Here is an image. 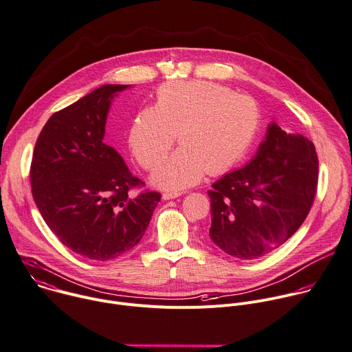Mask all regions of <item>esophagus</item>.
Returning <instances> with one entry per match:
<instances>
[{
  "label": "esophagus",
  "mask_w": 352,
  "mask_h": 352,
  "mask_svg": "<svg viewBox=\"0 0 352 352\" xmlns=\"http://www.w3.org/2000/svg\"><path fill=\"white\" fill-rule=\"evenodd\" d=\"M178 196H181V193H178V192H164V193L162 195V197H163L164 200L175 199V197H178Z\"/></svg>",
  "instance_id": "34e87169"
}]
</instances>
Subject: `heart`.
Segmentation results:
<instances>
[{
	"label": "heart",
	"instance_id": "obj_1",
	"mask_svg": "<svg viewBox=\"0 0 352 352\" xmlns=\"http://www.w3.org/2000/svg\"><path fill=\"white\" fill-rule=\"evenodd\" d=\"M263 127L258 103L211 81H171L156 91L153 106L138 110L127 130L135 160L155 168L173 146L179 148L152 175L159 188L179 190L204 173L226 171L241 162Z\"/></svg>",
	"mask_w": 352,
	"mask_h": 352
}]
</instances>
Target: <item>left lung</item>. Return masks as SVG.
<instances>
[{
    "mask_svg": "<svg viewBox=\"0 0 352 352\" xmlns=\"http://www.w3.org/2000/svg\"><path fill=\"white\" fill-rule=\"evenodd\" d=\"M211 186L210 241L235 258H261L294 235L312 207L315 146L272 123L256 156Z\"/></svg>",
    "mask_w": 352,
    "mask_h": 352,
    "instance_id": "obj_1",
    "label": "left lung"
}]
</instances>
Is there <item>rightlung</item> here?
Wrapping results in <instances>:
<instances>
[{
  "mask_svg": "<svg viewBox=\"0 0 352 352\" xmlns=\"http://www.w3.org/2000/svg\"><path fill=\"white\" fill-rule=\"evenodd\" d=\"M131 85L106 84L54 113L34 146L32 193L45 223L72 252L106 261L135 248L160 201L103 142L111 99Z\"/></svg>",
  "mask_w": 352,
  "mask_h": 352,
  "instance_id": "1",
  "label": "right lung"
}]
</instances>
